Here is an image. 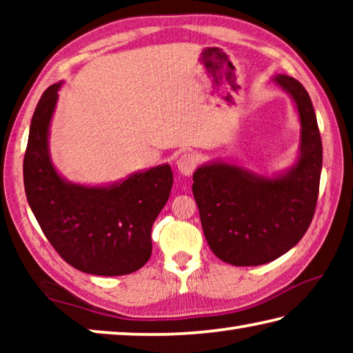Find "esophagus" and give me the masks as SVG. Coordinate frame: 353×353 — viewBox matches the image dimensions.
I'll return each mask as SVG.
<instances>
[{"instance_id": "esophagus-1", "label": "esophagus", "mask_w": 353, "mask_h": 353, "mask_svg": "<svg viewBox=\"0 0 353 353\" xmlns=\"http://www.w3.org/2000/svg\"><path fill=\"white\" fill-rule=\"evenodd\" d=\"M198 166V157L193 152H185L177 159V170L183 176H191Z\"/></svg>"}]
</instances>
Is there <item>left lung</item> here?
<instances>
[{
    "label": "left lung",
    "mask_w": 353,
    "mask_h": 353,
    "mask_svg": "<svg viewBox=\"0 0 353 353\" xmlns=\"http://www.w3.org/2000/svg\"><path fill=\"white\" fill-rule=\"evenodd\" d=\"M276 81L291 94L301 118V155L279 177L256 176L236 165H202L193 194L212 252L234 266H259L301 241L314 216L322 170V141L312 99L294 77Z\"/></svg>",
    "instance_id": "1"
}]
</instances>
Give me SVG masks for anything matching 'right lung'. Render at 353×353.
Here are the masks:
<instances>
[{
  "label": "right lung",
  "mask_w": 353,
  "mask_h": 353,
  "mask_svg": "<svg viewBox=\"0 0 353 353\" xmlns=\"http://www.w3.org/2000/svg\"><path fill=\"white\" fill-rule=\"evenodd\" d=\"M61 85L46 88L32 115L23 162L29 207L51 246L76 270L93 276L139 271L151 256V229L170 198L172 171L160 165L110 187L63 181L48 151Z\"/></svg>",
  "instance_id": "1"
}]
</instances>
